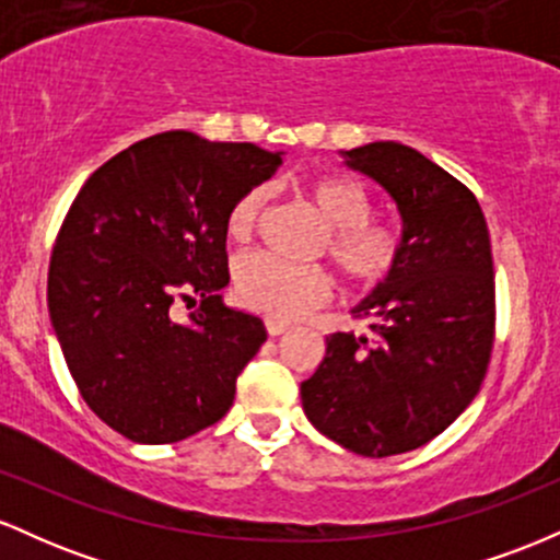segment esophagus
Returning <instances> with one entry per match:
<instances>
[{"label": "esophagus", "mask_w": 560, "mask_h": 560, "mask_svg": "<svg viewBox=\"0 0 560 560\" xmlns=\"http://www.w3.org/2000/svg\"><path fill=\"white\" fill-rule=\"evenodd\" d=\"M266 329H268V334H271V337H281V334H284L289 326L281 324V320H266Z\"/></svg>", "instance_id": "1"}]
</instances>
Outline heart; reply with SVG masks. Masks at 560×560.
Listing matches in <instances>:
<instances>
[{
    "label": "heart",
    "instance_id": "obj_1",
    "mask_svg": "<svg viewBox=\"0 0 560 560\" xmlns=\"http://www.w3.org/2000/svg\"><path fill=\"white\" fill-rule=\"evenodd\" d=\"M305 195L329 223L320 253L355 287H374L392 273L397 242L387 229L374 226L369 189L350 176H324L305 186ZM268 191L253 186L234 199L226 213L231 242H247L258 231ZM236 298L244 307L271 320H294L320 305L331 292L329 273L320 266H292L271 255H249L234 268Z\"/></svg>",
    "mask_w": 560,
    "mask_h": 560
}]
</instances>
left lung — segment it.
<instances>
[{"label": "left lung", "instance_id": "obj_1", "mask_svg": "<svg viewBox=\"0 0 560 560\" xmlns=\"http://www.w3.org/2000/svg\"><path fill=\"white\" fill-rule=\"evenodd\" d=\"M397 205L395 268L361 305L371 337L337 331L300 397L307 421L365 458L434 440L477 397L494 339L492 247L477 197L397 141L339 152Z\"/></svg>", "mask_w": 560, "mask_h": 560}]
</instances>
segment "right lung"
Returning a JSON list of instances; mask_svg holds the SVG:
<instances>
[{"label":"right lung","instance_id":"right-lung-1","mask_svg":"<svg viewBox=\"0 0 560 560\" xmlns=\"http://www.w3.org/2000/svg\"><path fill=\"white\" fill-rule=\"evenodd\" d=\"M284 152L191 131L141 139L96 168L70 205L47 302L89 408L141 445L221 421L266 342L258 316L223 305L226 213ZM200 305L186 322L178 304Z\"/></svg>","mask_w":560,"mask_h":560}]
</instances>
